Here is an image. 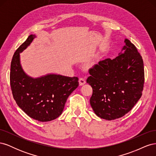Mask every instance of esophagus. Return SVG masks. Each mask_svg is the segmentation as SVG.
I'll list each match as a JSON object with an SVG mask.
<instances>
[{
	"label": "esophagus",
	"instance_id": "34e87169",
	"mask_svg": "<svg viewBox=\"0 0 156 156\" xmlns=\"http://www.w3.org/2000/svg\"><path fill=\"white\" fill-rule=\"evenodd\" d=\"M86 83V79L83 78V77H81L79 79V84L80 85H83V84H84Z\"/></svg>",
	"mask_w": 156,
	"mask_h": 156
}]
</instances>
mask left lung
Here are the masks:
<instances>
[{
	"instance_id": "left-lung-1",
	"label": "left lung",
	"mask_w": 156,
	"mask_h": 156,
	"mask_svg": "<svg viewBox=\"0 0 156 156\" xmlns=\"http://www.w3.org/2000/svg\"><path fill=\"white\" fill-rule=\"evenodd\" d=\"M114 59L106 58L89 69L92 88L90 103L101 119L112 120L131 110L142 96L144 81L142 56L127 40Z\"/></svg>"
}]
</instances>
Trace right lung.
Masks as SVG:
<instances>
[{
  "mask_svg": "<svg viewBox=\"0 0 156 156\" xmlns=\"http://www.w3.org/2000/svg\"><path fill=\"white\" fill-rule=\"evenodd\" d=\"M36 37L30 35L14 53L10 85L14 100L28 116L40 122H49L62 114L68 96L79 86V79L56 73L34 78L27 74L22 68L20 53Z\"/></svg>",
  "mask_w": 156,
  "mask_h": 156,
  "instance_id": "right-lung-1",
  "label": "right lung"
}]
</instances>
